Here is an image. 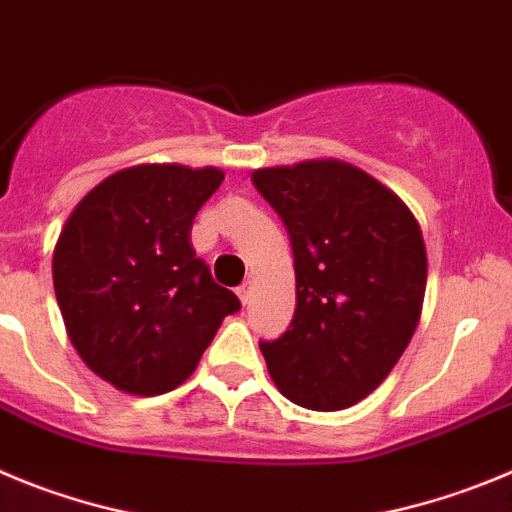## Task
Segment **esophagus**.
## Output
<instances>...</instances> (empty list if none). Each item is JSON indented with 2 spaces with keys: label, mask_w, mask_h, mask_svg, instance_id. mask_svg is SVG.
Segmentation results:
<instances>
[{
  "label": "esophagus",
  "mask_w": 512,
  "mask_h": 512,
  "mask_svg": "<svg viewBox=\"0 0 512 512\" xmlns=\"http://www.w3.org/2000/svg\"><path fill=\"white\" fill-rule=\"evenodd\" d=\"M252 290H255V283H252V280H245V283H242V285H239V288H237L239 301L245 303V306L252 301Z\"/></svg>",
  "instance_id": "obj_1"
}]
</instances>
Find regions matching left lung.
<instances>
[{
  "label": "left lung",
  "mask_w": 512,
  "mask_h": 512,
  "mask_svg": "<svg viewBox=\"0 0 512 512\" xmlns=\"http://www.w3.org/2000/svg\"><path fill=\"white\" fill-rule=\"evenodd\" d=\"M293 247L296 313L260 342L280 393L311 411H342L372 393L421 319L426 247L416 216L365 170L306 160L252 173Z\"/></svg>",
  "instance_id": "obj_1"
}]
</instances>
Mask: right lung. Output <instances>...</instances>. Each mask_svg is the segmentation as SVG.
<instances>
[{
    "instance_id": "obj_1",
    "label": "right lung",
    "mask_w": 512,
    "mask_h": 512,
    "mask_svg": "<svg viewBox=\"0 0 512 512\" xmlns=\"http://www.w3.org/2000/svg\"><path fill=\"white\" fill-rule=\"evenodd\" d=\"M222 181L219 168H124L78 201L58 237L53 285L71 344L124 393L178 388L239 311L191 245L193 216Z\"/></svg>"
}]
</instances>
